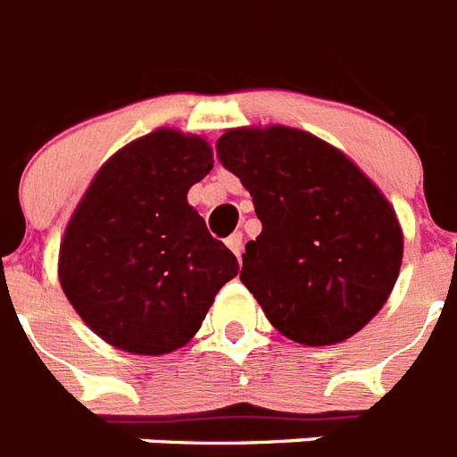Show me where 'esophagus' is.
<instances>
[{
    "label": "esophagus",
    "instance_id": "obj_1",
    "mask_svg": "<svg viewBox=\"0 0 457 457\" xmlns=\"http://www.w3.org/2000/svg\"><path fill=\"white\" fill-rule=\"evenodd\" d=\"M226 247H228V250H231L237 259H240V254H243V233L236 231L233 236L226 237Z\"/></svg>",
    "mask_w": 457,
    "mask_h": 457
}]
</instances>
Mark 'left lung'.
<instances>
[{
    "instance_id": "8db88e82",
    "label": "left lung",
    "mask_w": 457,
    "mask_h": 457,
    "mask_svg": "<svg viewBox=\"0 0 457 457\" xmlns=\"http://www.w3.org/2000/svg\"><path fill=\"white\" fill-rule=\"evenodd\" d=\"M217 154L262 221L240 280L275 329L301 345H334L371 322L404 256L383 191L341 149L299 128H228Z\"/></svg>"
}]
</instances>
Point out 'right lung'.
<instances>
[{"mask_svg": "<svg viewBox=\"0 0 457 457\" xmlns=\"http://www.w3.org/2000/svg\"><path fill=\"white\" fill-rule=\"evenodd\" d=\"M212 163L205 137L156 128L109 156L74 207L60 240V287L109 345L175 353L237 275L236 256L187 201Z\"/></svg>", "mask_w": 457, "mask_h": 457, "instance_id": "right-lung-1", "label": "right lung"}]
</instances>
